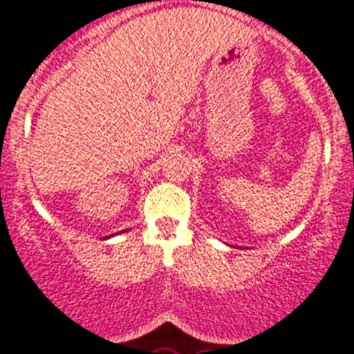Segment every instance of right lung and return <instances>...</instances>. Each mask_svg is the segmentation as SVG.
Masks as SVG:
<instances>
[{"mask_svg": "<svg viewBox=\"0 0 354 354\" xmlns=\"http://www.w3.org/2000/svg\"><path fill=\"white\" fill-rule=\"evenodd\" d=\"M111 236H113V234H111ZM111 236H106V240H107V238H111Z\"/></svg>", "mask_w": 354, "mask_h": 354, "instance_id": "right-lung-1", "label": "right lung"}]
</instances>
